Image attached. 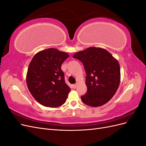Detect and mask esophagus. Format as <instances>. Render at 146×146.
<instances>
[{
	"label": "esophagus",
	"instance_id": "esophagus-1",
	"mask_svg": "<svg viewBox=\"0 0 146 146\" xmlns=\"http://www.w3.org/2000/svg\"><path fill=\"white\" fill-rule=\"evenodd\" d=\"M77 84H74V85H73V88L74 89H76V88H77Z\"/></svg>",
	"mask_w": 146,
	"mask_h": 146
}]
</instances>
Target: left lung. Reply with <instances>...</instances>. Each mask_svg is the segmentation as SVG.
I'll return each instance as SVG.
<instances>
[{"label": "left lung", "mask_w": 146, "mask_h": 146, "mask_svg": "<svg viewBox=\"0 0 146 146\" xmlns=\"http://www.w3.org/2000/svg\"><path fill=\"white\" fill-rule=\"evenodd\" d=\"M74 58L83 63L86 72L87 91L81 96L84 104L100 107L115 94L121 80L120 66L109 52L99 47H89L75 54Z\"/></svg>", "instance_id": "left-lung-1"}]
</instances>
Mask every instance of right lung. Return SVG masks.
<instances>
[{
  "label": "right lung",
  "instance_id": "add662e5",
  "mask_svg": "<svg viewBox=\"0 0 146 146\" xmlns=\"http://www.w3.org/2000/svg\"><path fill=\"white\" fill-rule=\"evenodd\" d=\"M69 57L54 48L39 52L29 64L26 82L35 99L45 106L58 107L65 103L70 88L66 83L61 66Z\"/></svg>",
  "mask_w": 146,
  "mask_h": 146
}]
</instances>
